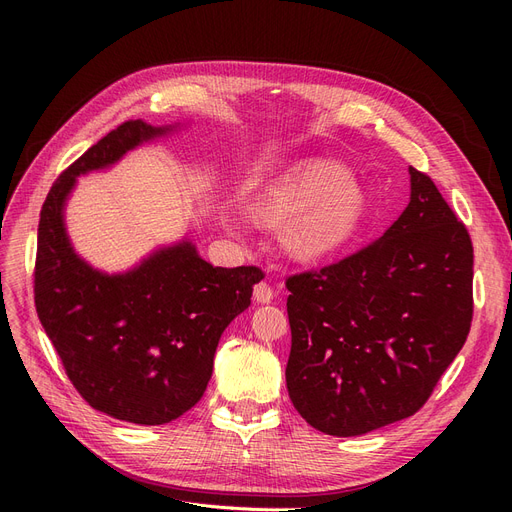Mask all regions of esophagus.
<instances>
[{
	"label": "esophagus",
	"instance_id": "obj_1",
	"mask_svg": "<svg viewBox=\"0 0 512 512\" xmlns=\"http://www.w3.org/2000/svg\"><path fill=\"white\" fill-rule=\"evenodd\" d=\"M253 294H255V301L257 303H272L274 297H276L272 284H267V282L255 284V292Z\"/></svg>",
	"mask_w": 512,
	"mask_h": 512
}]
</instances>
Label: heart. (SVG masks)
I'll return each instance as SVG.
<instances>
[{"label":"heart","mask_w":512,"mask_h":512,"mask_svg":"<svg viewBox=\"0 0 512 512\" xmlns=\"http://www.w3.org/2000/svg\"><path fill=\"white\" fill-rule=\"evenodd\" d=\"M369 209L363 186L334 159H307L282 174L253 207L263 224H284V242L301 259L344 249L363 228Z\"/></svg>","instance_id":"1"}]
</instances>
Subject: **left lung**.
Returning a JSON list of instances; mask_svg holds the SVG:
<instances>
[{"label":"left lung","mask_w":512,"mask_h":512,"mask_svg":"<svg viewBox=\"0 0 512 512\" xmlns=\"http://www.w3.org/2000/svg\"><path fill=\"white\" fill-rule=\"evenodd\" d=\"M409 172L411 201L384 236L286 278L288 394L330 436L415 415L471 330V236L434 180Z\"/></svg>","instance_id":"obj_1"}]
</instances>
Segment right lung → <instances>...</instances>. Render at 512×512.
<instances>
[{
  "instance_id": "1",
  "label": "right lung",
  "mask_w": 512,
  "mask_h": 512,
  "mask_svg": "<svg viewBox=\"0 0 512 512\" xmlns=\"http://www.w3.org/2000/svg\"><path fill=\"white\" fill-rule=\"evenodd\" d=\"M166 128L128 120L70 164L41 207L35 307L68 380L97 411L141 425L170 423L201 400L230 321L251 305L257 265L226 270L180 242L122 276L78 259L62 207L78 174L105 168Z\"/></svg>"
}]
</instances>
